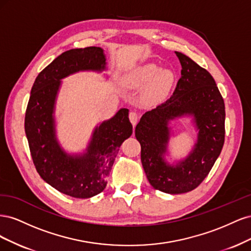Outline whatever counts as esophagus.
<instances>
[{"label":"esophagus","instance_id":"obj_1","mask_svg":"<svg viewBox=\"0 0 251 251\" xmlns=\"http://www.w3.org/2000/svg\"><path fill=\"white\" fill-rule=\"evenodd\" d=\"M128 119H130L131 124L133 125V126H135L136 125H137L138 123V119H139V115L137 112H134V111H131L130 114H128Z\"/></svg>","mask_w":251,"mask_h":251}]
</instances>
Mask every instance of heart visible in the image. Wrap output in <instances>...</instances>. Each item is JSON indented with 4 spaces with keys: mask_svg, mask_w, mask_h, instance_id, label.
I'll return each instance as SVG.
<instances>
[{
    "mask_svg": "<svg viewBox=\"0 0 251 251\" xmlns=\"http://www.w3.org/2000/svg\"><path fill=\"white\" fill-rule=\"evenodd\" d=\"M173 81V74L169 70H160L155 64H147L137 68L126 79L130 88H142L150 83L144 92V100H154L163 95Z\"/></svg>",
    "mask_w": 251,
    "mask_h": 251,
    "instance_id": "1",
    "label": "heart"
}]
</instances>
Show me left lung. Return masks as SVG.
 Returning <instances> with one entry per match:
<instances>
[{
    "label": "left lung",
    "mask_w": 251,
    "mask_h": 251,
    "mask_svg": "<svg viewBox=\"0 0 251 251\" xmlns=\"http://www.w3.org/2000/svg\"><path fill=\"white\" fill-rule=\"evenodd\" d=\"M181 77L168 100L143 114L135 128L141 146V162L151 185L166 194H183L198 187L221 153L225 139L224 100L210 73L176 51ZM184 113L200 128L193 153L177 167L164 162L169 138L167 123Z\"/></svg>",
    "instance_id": "1"
}]
</instances>
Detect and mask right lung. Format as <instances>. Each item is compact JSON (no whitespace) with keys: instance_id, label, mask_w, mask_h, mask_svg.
Masks as SVG:
<instances>
[{"instance_id":"1","label":"right lung","mask_w":251,"mask_h":251,"mask_svg":"<svg viewBox=\"0 0 251 251\" xmlns=\"http://www.w3.org/2000/svg\"><path fill=\"white\" fill-rule=\"evenodd\" d=\"M104 66L100 47L68 50L37 75L27 104L25 133L35 169L48 184L73 198H91L103 191L121 143L133 133L128 110L121 109L96 128L82 156H68L56 141L52 114L60 79Z\"/></svg>"}]
</instances>
